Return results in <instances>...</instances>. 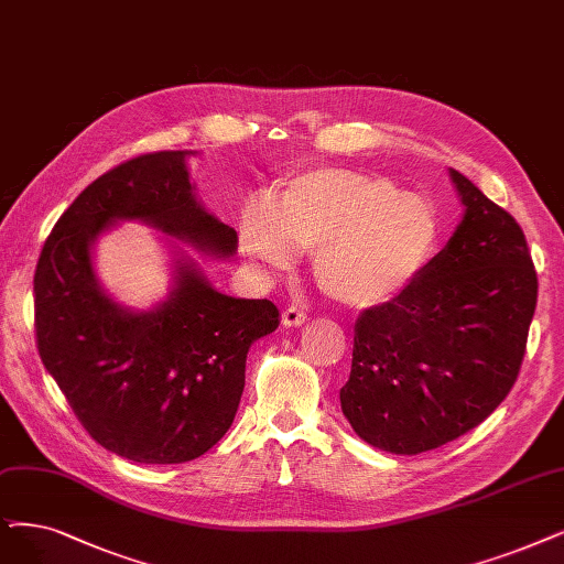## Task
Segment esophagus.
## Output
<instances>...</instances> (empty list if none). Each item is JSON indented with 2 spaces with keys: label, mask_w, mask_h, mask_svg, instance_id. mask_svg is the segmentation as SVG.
Returning a JSON list of instances; mask_svg holds the SVG:
<instances>
[{
  "label": "esophagus",
  "mask_w": 564,
  "mask_h": 564,
  "mask_svg": "<svg viewBox=\"0 0 564 564\" xmlns=\"http://www.w3.org/2000/svg\"><path fill=\"white\" fill-rule=\"evenodd\" d=\"M305 322H307V312L301 310V307H296V305L286 307L284 314H282V324H284V326H303Z\"/></svg>",
  "instance_id": "esophagus-1"
}]
</instances>
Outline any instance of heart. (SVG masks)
I'll return each instance as SVG.
<instances>
[{"mask_svg":"<svg viewBox=\"0 0 564 564\" xmlns=\"http://www.w3.org/2000/svg\"><path fill=\"white\" fill-rule=\"evenodd\" d=\"M437 236L431 200L351 169L291 180L268 215L257 210L240 224V247L252 261L286 268L294 250L314 252L319 289L354 310L398 296L431 261Z\"/></svg>","mask_w":564,"mask_h":564,"instance_id":"heart-1","label":"heart"}]
</instances>
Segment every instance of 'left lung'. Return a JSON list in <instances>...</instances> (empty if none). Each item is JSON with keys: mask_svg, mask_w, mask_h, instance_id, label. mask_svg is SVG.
<instances>
[{"mask_svg": "<svg viewBox=\"0 0 564 564\" xmlns=\"http://www.w3.org/2000/svg\"><path fill=\"white\" fill-rule=\"evenodd\" d=\"M465 217L400 294L358 314L343 412L360 440L421 454L477 427L521 370L536 270L518 221L452 169Z\"/></svg>", "mask_w": 564, "mask_h": 564, "instance_id": "1", "label": "left lung"}]
</instances>
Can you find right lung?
Here are the masks:
<instances>
[{"label": "right lung", "mask_w": 564, "mask_h": 564, "mask_svg": "<svg viewBox=\"0 0 564 564\" xmlns=\"http://www.w3.org/2000/svg\"><path fill=\"white\" fill-rule=\"evenodd\" d=\"M116 219H143L215 254H231L238 236L194 198L185 152H145L80 192L34 270L39 356L89 437L137 463H187L231 427L247 351L280 312L219 294L192 263L180 265L166 303L122 310L89 263V245Z\"/></svg>", "instance_id": "add662e5"}]
</instances>
